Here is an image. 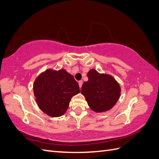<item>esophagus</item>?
I'll list each match as a JSON object with an SVG mask.
<instances>
[{"label":"esophagus","mask_w":159,"mask_h":159,"mask_svg":"<svg viewBox=\"0 0 159 159\" xmlns=\"http://www.w3.org/2000/svg\"><path fill=\"white\" fill-rule=\"evenodd\" d=\"M82 84H83V81H80L79 82H78V84H79V86H80V88H81V86H82Z\"/></svg>","instance_id":"1"}]
</instances>
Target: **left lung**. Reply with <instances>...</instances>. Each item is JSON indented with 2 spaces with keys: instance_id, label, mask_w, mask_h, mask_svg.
Wrapping results in <instances>:
<instances>
[{
  "instance_id": "8db88e82",
  "label": "left lung",
  "mask_w": 159,
  "mask_h": 159,
  "mask_svg": "<svg viewBox=\"0 0 159 159\" xmlns=\"http://www.w3.org/2000/svg\"><path fill=\"white\" fill-rule=\"evenodd\" d=\"M88 81H85L81 93L93 111H107L116 104L121 95V88L113 76L99 74L94 69L88 72Z\"/></svg>"
}]
</instances>
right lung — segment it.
Segmentation results:
<instances>
[{
  "label": "right lung",
  "instance_id": "1",
  "mask_svg": "<svg viewBox=\"0 0 159 159\" xmlns=\"http://www.w3.org/2000/svg\"><path fill=\"white\" fill-rule=\"evenodd\" d=\"M33 89L38 107L53 117L63 115L71 98L80 93L74 76L64 69H48L42 72L35 80Z\"/></svg>",
  "mask_w": 159,
  "mask_h": 159
}]
</instances>
